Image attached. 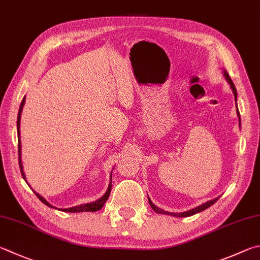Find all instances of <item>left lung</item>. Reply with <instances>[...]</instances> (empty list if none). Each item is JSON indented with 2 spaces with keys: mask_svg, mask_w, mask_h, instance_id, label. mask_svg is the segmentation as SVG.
Wrapping results in <instances>:
<instances>
[{
  "mask_svg": "<svg viewBox=\"0 0 260 260\" xmlns=\"http://www.w3.org/2000/svg\"><path fill=\"white\" fill-rule=\"evenodd\" d=\"M224 76H225V78H226V81H228V82L230 83L231 87H232V91H233V93H234V98H235V103H237V88H235L234 84H233V82H232V79H231V77L229 76L228 72H225V70H224ZM237 108H238V106H237ZM237 114H238V116H239L240 122H241V119H240V112H239V109H237ZM217 200H218V198H216V199H214V200H210V201H208V202H206V204L201 205V206H199V207H197V208H194V209H191V210L181 212V214H178V212H169V211H165V210H162V209H160V208H158L157 206H154V205L152 204V201H151L150 199H149V202H150V206L152 207V209H153L155 212H158V214L171 215V216H174V217H188V216H192V215L197 214V212H200V211H202V210L209 208V207L214 205Z\"/></svg>",
  "mask_w": 260,
  "mask_h": 260,
  "instance_id": "obj_1",
  "label": "left lung"
}]
</instances>
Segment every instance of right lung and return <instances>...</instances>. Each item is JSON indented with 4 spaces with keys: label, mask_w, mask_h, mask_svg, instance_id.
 Listing matches in <instances>:
<instances>
[{
    "label": "right lung",
    "mask_w": 260,
    "mask_h": 260,
    "mask_svg": "<svg viewBox=\"0 0 260 260\" xmlns=\"http://www.w3.org/2000/svg\"><path fill=\"white\" fill-rule=\"evenodd\" d=\"M25 100L26 98L22 99V101L20 103V108H19V112H18V118H17V131H18V135H19V140H18V155H19V167H20V172H21V175L23 177V179L26 181V177H25V174H23V171H22V164H21V145H20V117H21V111H22V107L23 105H25ZM110 191H111V179H110V184L109 186H108V190L106 192V194L103 196L102 198H100V199L94 201V202H91V204H86V205H81V206H77V207H73V208H67V209H61L62 211H67V212H83V211H98L100 210L103 206H105V204L108 200V198H109L110 196ZM36 197L39 198V199L43 202L44 205H46L48 207H51V208H54L53 206L50 205L48 201H46L43 197L40 196L39 193L35 192ZM60 210V209H59Z\"/></svg>",
    "instance_id": "1"
}]
</instances>
